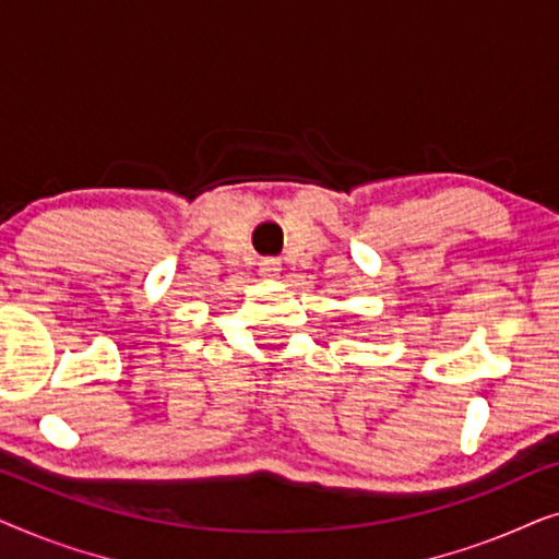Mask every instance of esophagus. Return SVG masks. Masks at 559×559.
Returning a JSON list of instances; mask_svg holds the SVG:
<instances>
[{
    "mask_svg": "<svg viewBox=\"0 0 559 559\" xmlns=\"http://www.w3.org/2000/svg\"><path fill=\"white\" fill-rule=\"evenodd\" d=\"M280 270H282L280 259H274V257H264L262 262H259V274H262V277H266V280L277 277Z\"/></svg>",
    "mask_w": 559,
    "mask_h": 559,
    "instance_id": "1",
    "label": "esophagus"
}]
</instances>
